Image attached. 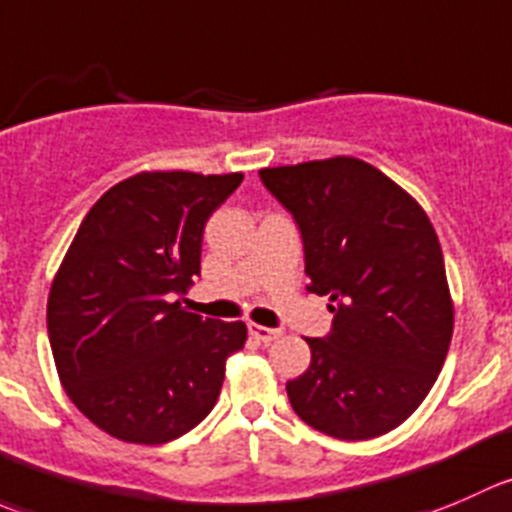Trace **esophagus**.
<instances>
[{
	"mask_svg": "<svg viewBox=\"0 0 512 512\" xmlns=\"http://www.w3.org/2000/svg\"><path fill=\"white\" fill-rule=\"evenodd\" d=\"M250 335L255 337V340H260V342H272V340H277V337L282 335L280 330H275V327H265V325H257V322H250Z\"/></svg>",
	"mask_w": 512,
	"mask_h": 512,
	"instance_id": "34e87169",
	"label": "esophagus"
}]
</instances>
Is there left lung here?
Segmentation results:
<instances>
[{
	"label": "left lung",
	"instance_id": "8db88e82",
	"mask_svg": "<svg viewBox=\"0 0 512 512\" xmlns=\"http://www.w3.org/2000/svg\"><path fill=\"white\" fill-rule=\"evenodd\" d=\"M305 245L307 290L330 297L332 332L287 382L292 410L337 440L398 428L430 393L453 337L443 250L423 207L357 157L260 170Z\"/></svg>",
	"mask_w": 512,
	"mask_h": 512
}]
</instances>
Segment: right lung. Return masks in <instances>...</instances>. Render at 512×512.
<instances>
[{
  "mask_svg": "<svg viewBox=\"0 0 512 512\" xmlns=\"http://www.w3.org/2000/svg\"><path fill=\"white\" fill-rule=\"evenodd\" d=\"M242 172H140L109 187L79 225L47 300L64 393L99 430L162 445L215 408L245 322L202 320L175 295L200 275L205 222Z\"/></svg>",
  "mask_w": 512,
  "mask_h": 512,
  "instance_id": "obj_1",
  "label": "right lung"
}]
</instances>
